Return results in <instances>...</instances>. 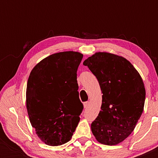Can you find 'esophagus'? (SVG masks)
I'll use <instances>...</instances> for the list:
<instances>
[{
    "instance_id": "1",
    "label": "esophagus",
    "mask_w": 158,
    "mask_h": 158,
    "mask_svg": "<svg viewBox=\"0 0 158 158\" xmlns=\"http://www.w3.org/2000/svg\"><path fill=\"white\" fill-rule=\"evenodd\" d=\"M88 106H89V102H88V101H86V102L83 103L84 108H88Z\"/></svg>"
}]
</instances>
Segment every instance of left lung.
Listing matches in <instances>:
<instances>
[{
  "label": "left lung",
  "mask_w": 158,
  "mask_h": 158,
  "mask_svg": "<svg viewBox=\"0 0 158 158\" xmlns=\"http://www.w3.org/2000/svg\"><path fill=\"white\" fill-rule=\"evenodd\" d=\"M98 80L102 92L101 110L91 124L97 141L116 145L135 129L144 110L145 88L139 73L129 60L98 52L83 62Z\"/></svg>",
  "instance_id": "left-lung-1"
}]
</instances>
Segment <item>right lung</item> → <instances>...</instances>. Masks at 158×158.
I'll list each match as a JSON object with an SVG mask.
<instances>
[{
	"mask_svg": "<svg viewBox=\"0 0 158 158\" xmlns=\"http://www.w3.org/2000/svg\"><path fill=\"white\" fill-rule=\"evenodd\" d=\"M78 52L52 54L30 73L26 104L36 135L49 146L69 142L80 122L83 106L79 99L77 70L83 59Z\"/></svg>",
	"mask_w": 158,
	"mask_h": 158,
	"instance_id": "right-lung-1",
	"label": "right lung"
}]
</instances>
